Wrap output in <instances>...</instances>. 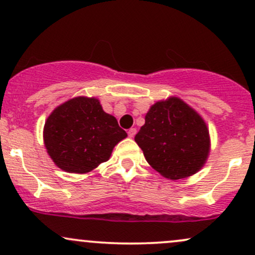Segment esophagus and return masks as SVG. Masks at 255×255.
Here are the masks:
<instances>
[{"mask_svg":"<svg viewBox=\"0 0 255 255\" xmlns=\"http://www.w3.org/2000/svg\"><path fill=\"white\" fill-rule=\"evenodd\" d=\"M135 134H136L135 128H130V129L128 130V136H129V137H134V136H135Z\"/></svg>","mask_w":255,"mask_h":255,"instance_id":"esophagus-1","label":"esophagus"}]
</instances>
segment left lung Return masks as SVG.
I'll use <instances>...</instances> for the list:
<instances>
[{
  "label": "left lung",
  "mask_w": 255,
  "mask_h": 255,
  "mask_svg": "<svg viewBox=\"0 0 255 255\" xmlns=\"http://www.w3.org/2000/svg\"><path fill=\"white\" fill-rule=\"evenodd\" d=\"M134 140L148 164L169 180L197 174L211 148L206 122L175 96L151 105Z\"/></svg>",
  "instance_id": "left-lung-1"
}]
</instances>
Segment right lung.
Here are the masks:
<instances>
[{"instance_id": "1", "label": "right lung", "mask_w": 255, "mask_h": 255, "mask_svg": "<svg viewBox=\"0 0 255 255\" xmlns=\"http://www.w3.org/2000/svg\"><path fill=\"white\" fill-rule=\"evenodd\" d=\"M127 137L118 120L96 97L79 96L52 110L43 129L46 152L58 168L86 174L107 162L114 147Z\"/></svg>"}]
</instances>
